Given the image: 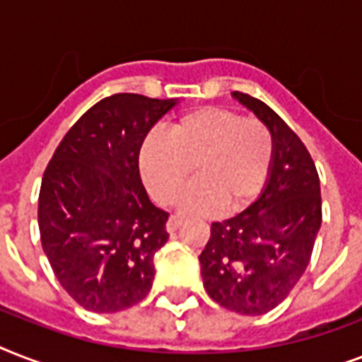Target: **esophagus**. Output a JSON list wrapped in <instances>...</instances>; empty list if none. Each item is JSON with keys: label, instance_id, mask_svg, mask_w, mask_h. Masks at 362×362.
Masks as SVG:
<instances>
[{"label": "esophagus", "instance_id": "34e87169", "mask_svg": "<svg viewBox=\"0 0 362 362\" xmlns=\"http://www.w3.org/2000/svg\"><path fill=\"white\" fill-rule=\"evenodd\" d=\"M180 223H182V216L173 214V216H170V218H169V221H167V231H169V233H175L176 229L180 227Z\"/></svg>", "mask_w": 362, "mask_h": 362}]
</instances>
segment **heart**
<instances>
[{
  "label": "heart",
  "instance_id": "obj_1",
  "mask_svg": "<svg viewBox=\"0 0 362 362\" xmlns=\"http://www.w3.org/2000/svg\"><path fill=\"white\" fill-rule=\"evenodd\" d=\"M274 158L269 127L233 110L201 109L182 116L167 135L148 136L141 150V176L159 204L182 193V210L204 214L223 206L237 212L263 192Z\"/></svg>",
  "mask_w": 362,
  "mask_h": 362
}]
</instances>
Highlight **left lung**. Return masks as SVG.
Segmentation results:
<instances>
[{
	"instance_id": "obj_1",
	"label": "left lung",
	"mask_w": 362,
	"mask_h": 362,
	"mask_svg": "<svg viewBox=\"0 0 362 362\" xmlns=\"http://www.w3.org/2000/svg\"><path fill=\"white\" fill-rule=\"evenodd\" d=\"M233 98L269 127L274 158L257 201L212 223L199 261L212 300L261 315L289 295L308 267L321 227L320 176L304 142L269 105L240 92Z\"/></svg>"
}]
</instances>
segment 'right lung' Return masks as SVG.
Here are the masks:
<instances>
[{
    "mask_svg": "<svg viewBox=\"0 0 362 362\" xmlns=\"http://www.w3.org/2000/svg\"><path fill=\"white\" fill-rule=\"evenodd\" d=\"M178 99L115 93L73 124L42 175L39 231L48 263L82 308L112 314L152 289L169 214L148 199L139 153Z\"/></svg>",
    "mask_w": 362,
    "mask_h": 362,
    "instance_id": "1",
    "label": "right lung"
}]
</instances>
